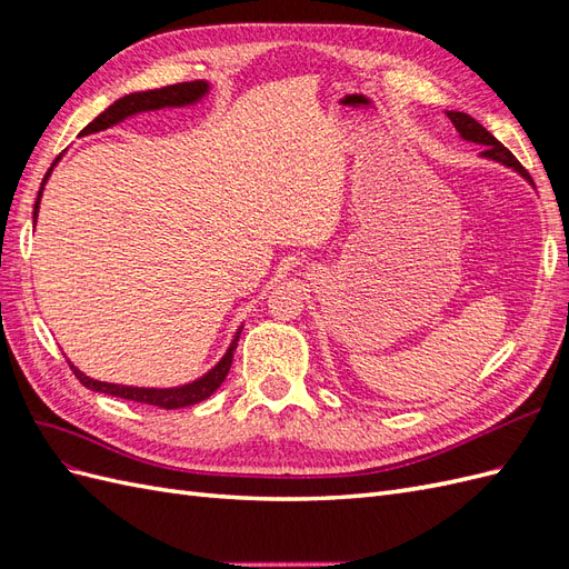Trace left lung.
I'll return each instance as SVG.
<instances>
[{
  "mask_svg": "<svg viewBox=\"0 0 569 569\" xmlns=\"http://www.w3.org/2000/svg\"><path fill=\"white\" fill-rule=\"evenodd\" d=\"M446 116H449V120L456 126L458 134L462 137L465 142H475V144H479V147H485V151L479 153L481 159H489V161H493V163H501V166L515 170V173H518L522 180H527L529 184H533L527 170L520 166V161L515 159L512 153H510L501 142H498L496 137H493L485 126L477 123V120H475L472 116L462 113V111H446Z\"/></svg>",
  "mask_w": 569,
  "mask_h": 569,
  "instance_id": "left-lung-1",
  "label": "left lung"
}]
</instances>
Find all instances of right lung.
Here are the masks:
<instances>
[{
  "mask_svg": "<svg viewBox=\"0 0 569 569\" xmlns=\"http://www.w3.org/2000/svg\"><path fill=\"white\" fill-rule=\"evenodd\" d=\"M211 92V82L206 80H192V82H178V84H168V88H161V90H147V92H132V94H126L116 99L113 104L101 111L92 123L88 128L80 130V137L84 134H94V132H101V130H109L118 123H123L126 118L130 116H137V113H147V111H161V109H184V107H194L199 104V101ZM66 153V151H63ZM63 153H59L57 161L51 163V168L47 170V176L40 184V192H38V201H36V209H32V226L38 222V213H40V201H42V192H44V184L51 176V170L57 168V163L63 159ZM244 325L237 327V332L230 341V347L226 349V353L220 356L218 363L206 370L201 377H197V380L192 382H184V385H178V387H132V385H111V382H101V380H94V377L84 375L82 370H78L71 360V370L76 372L78 380L97 391V393H109V396H116V399H128V401H137V403H149V406H159V408H166V410H173V408H187V406H194L203 399H209V396L222 385V380H226L228 372H230V366H232V353L237 349V341H239V332H242Z\"/></svg>",
  "mask_w": 569,
  "mask_h": 569,
  "instance_id": "right-lung-1",
  "label": "right lung"
}]
</instances>
